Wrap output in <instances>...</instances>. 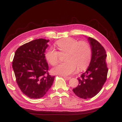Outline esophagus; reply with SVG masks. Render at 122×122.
Returning a JSON list of instances; mask_svg holds the SVG:
<instances>
[{
	"label": "esophagus",
	"instance_id": "34e87169",
	"mask_svg": "<svg viewBox=\"0 0 122 122\" xmlns=\"http://www.w3.org/2000/svg\"><path fill=\"white\" fill-rule=\"evenodd\" d=\"M63 77L67 80H69L71 78V77H66V76H64Z\"/></svg>",
	"mask_w": 122,
	"mask_h": 122
}]
</instances>
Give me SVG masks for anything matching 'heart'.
Wrapping results in <instances>:
<instances>
[{"label":"heart","mask_w":122,"mask_h":122,"mask_svg":"<svg viewBox=\"0 0 122 122\" xmlns=\"http://www.w3.org/2000/svg\"><path fill=\"white\" fill-rule=\"evenodd\" d=\"M59 52L54 48H48L45 53V57L52 66L59 61L60 54L67 53L65 57L66 61L58 65L52 69L54 73L62 75H69L74 73L78 68L82 70L86 68L91 61L92 48L85 41L79 42L71 38L60 39L56 43Z\"/></svg>","instance_id":"1"}]
</instances>
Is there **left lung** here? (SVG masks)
<instances>
[{"label":"left lung","instance_id":"left-lung-1","mask_svg":"<svg viewBox=\"0 0 122 122\" xmlns=\"http://www.w3.org/2000/svg\"><path fill=\"white\" fill-rule=\"evenodd\" d=\"M92 50L91 63L87 70L78 77V85L73 89L77 97L87 99L93 97L101 91L106 81L108 68L105 48L97 41L88 38Z\"/></svg>","mask_w":122,"mask_h":122}]
</instances>
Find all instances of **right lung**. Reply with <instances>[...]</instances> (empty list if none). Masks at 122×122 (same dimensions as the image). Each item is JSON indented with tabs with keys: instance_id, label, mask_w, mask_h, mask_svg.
<instances>
[{
	"instance_id": "obj_1",
	"label": "right lung",
	"mask_w": 122,
	"mask_h": 122,
	"mask_svg": "<svg viewBox=\"0 0 122 122\" xmlns=\"http://www.w3.org/2000/svg\"><path fill=\"white\" fill-rule=\"evenodd\" d=\"M49 40L39 39L18 48L12 61L17 84L30 98L42 97L52 86L55 76L48 73L45 51Z\"/></svg>"
}]
</instances>
